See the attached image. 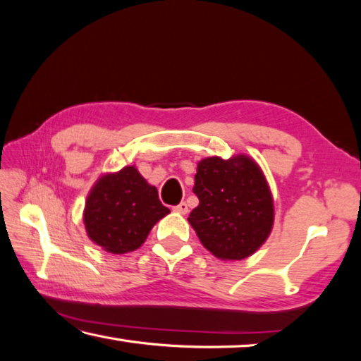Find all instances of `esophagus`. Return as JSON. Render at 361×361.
<instances>
[{"instance_id": "34e87169", "label": "esophagus", "mask_w": 361, "mask_h": 361, "mask_svg": "<svg viewBox=\"0 0 361 361\" xmlns=\"http://www.w3.org/2000/svg\"><path fill=\"white\" fill-rule=\"evenodd\" d=\"M173 210L181 213V215H186V213H188V204L186 202H181V204H178L176 207H173Z\"/></svg>"}]
</instances>
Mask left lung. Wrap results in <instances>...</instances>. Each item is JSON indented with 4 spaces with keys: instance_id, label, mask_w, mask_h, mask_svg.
Wrapping results in <instances>:
<instances>
[{
    "instance_id": "left-lung-1",
    "label": "left lung",
    "mask_w": 361,
    "mask_h": 361,
    "mask_svg": "<svg viewBox=\"0 0 361 361\" xmlns=\"http://www.w3.org/2000/svg\"><path fill=\"white\" fill-rule=\"evenodd\" d=\"M192 191L199 205L188 221L216 258L245 259L271 235L274 197L261 167L250 156L199 161Z\"/></svg>"
}]
</instances>
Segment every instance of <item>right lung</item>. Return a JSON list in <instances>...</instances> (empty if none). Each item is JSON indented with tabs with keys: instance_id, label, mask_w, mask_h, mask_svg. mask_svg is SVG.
<instances>
[{
	"instance_id": "obj_1",
	"label": "right lung",
	"mask_w": 361,
	"mask_h": 361,
	"mask_svg": "<svg viewBox=\"0 0 361 361\" xmlns=\"http://www.w3.org/2000/svg\"><path fill=\"white\" fill-rule=\"evenodd\" d=\"M170 210L135 166L103 173L89 191L82 221L87 237L113 255L133 252Z\"/></svg>"
}]
</instances>
